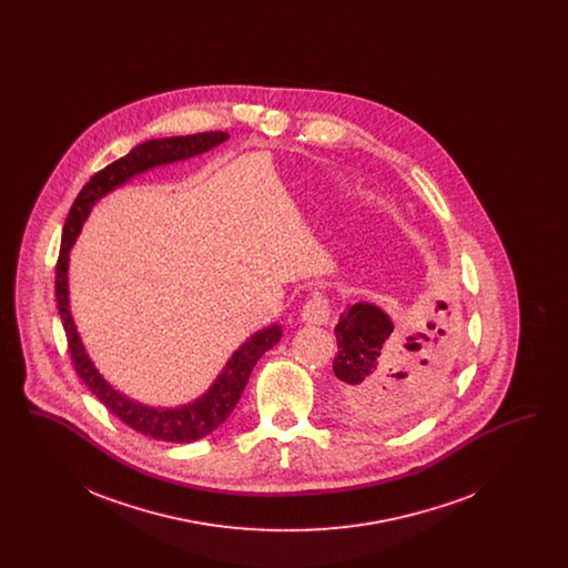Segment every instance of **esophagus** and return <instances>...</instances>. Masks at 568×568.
Masks as SVG:
<instances>
[{"instance_id": "34e87169", "label": "esophagus", "mask_w": 568, "mask_h": 568, "mask_svg": "<svg viewBox=\"0 0 568 568\" xmlns=\"http://www.w3.org/2000/svg\"><path fill=\"white\" fill-rule=\"evenodd\" d=\"M332 317V306H329V300L324 296H313L311 300H306V304L302 306V320L306 324L324 325L329 322Z\"/></svg>"}]
</instances>
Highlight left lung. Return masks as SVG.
<instances>
[{
    "label": "left lung",
    "mask_w": 568,
    "mask_h": 568,
    "mask_svg": "<svg viewBox=\"0 0 568 568\" xmlns=\"http://www.w3.org/2000/svg\"><path fill=\"white\" fill-rule=\"evenodd\" d=\"M438 311H447V304L438 302ZM445 315L424 332L400 338L383 308L371 302L349 304L334 327L338 355L332 364L347 408L366 422L385 424L430 405L454 349Z\"/></svg>",
    "instance_id": "8db88e82"
}]
</instances>
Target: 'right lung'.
Returning <instances> with one entry per match:
<instances>
[{"label":"right lung","instance_id":"add662e5","mask_svg":"<svg viewBox=\"0 0 568 568\" xmlns=\"http://www.w3.org/2000/svg\"><path fill=\"white\" fill-rule=\"evenodd\" d=\"M227 138L230 135L225 132H204V134L158 138V140L138 144L125 158L110 163L89 179V183L82 187L79 197L70 209V215L63 225V236H61V251H59L57 271H54V296H57V308L61 315V324L65 329L68 347H70V355L79 377L95 394V398L132 430L158 440H168V443H193L197 438L215 433L216 428L232 415L234 406L239 405L244 385L251 377V371L257 364V359L281 341L283 336L281 325H268L255 332L253 336H248L243 345L232 353V357L223 366L221 375L213 381V385L200 398L191 400L187 405L149 406L135 403L119 389H114L109 381L100 375L89 353L84 352L79 329L70 313V290H68L70 251L77 243L82 223L87 221L95 202L109 195L110 191L125 185L130 179H134L142 172H149L153 168L202 155L215 149L216 144L225 142Z\"/></svg>","mask_w":568,"mask_h":568}]
</instances>
